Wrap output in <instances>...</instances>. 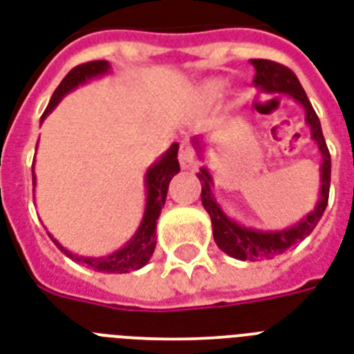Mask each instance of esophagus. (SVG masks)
I'll return each instance as SVG.
<instances>
[{"label": "esophagus", "mask_w": 354, "mask_h": 354, "mask_svg": "<svg viewBox=\"0 0 354 354\" xmlns=\"http://www.w3.org/2000/svg\"><path fill=\"white\" fill-rule=\"evenodd\" d=\"M179 164L183 169L194 168V164H196V151H194V147L186 140L180 142L179 146Z\"/></svg>", "instance_id": "34e87169"}]
</instances>
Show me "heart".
<instances>
[{"label": "heart", "mask_w": 354, "mask_h": 354, "mask_svg": "<svg viewBox=\"0 0 354 354\" xmlns=\"http://www.w3.org/2000/svg\"><path fill=\"white\" fill-rule=\"evenodd\" d=\"M223 81H210V83L205 84V92H207V95H212V97H216V95H220L221 92H223Z\"/></svg>", "instance_id": "heart-1"}]
</instances>
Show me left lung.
<instances>
[{"label": "left lung", "mask_w": 354, "mask_h": 354, "mask_svg": "<svg viewBox=\"0 0 354 354\" xmlns=\"http://www.w3.org/2000/svg\"><path fill=\"white\" fill-rule=\"evenodd\" d=\"M251 64L257 70L253 83L257 88L264 90L268 94H288L292 95L297 103L303 105L306 114V123L310 127L312 140L317 144V149L322 153V168H319V199H317L316 207L310 214H306L299 223H295L290 229H282V231H257V229H249V227L238 225L236 221L231 220L229 216L221 210V207L216 203L214 194H212V175L208 174L207 168L199 169L197 179L201 180V203L205 210L212 220V232H214V240L221 251L231 254L232 259L238 260H262V259H273L277 254L286 253L288 249L308 236L317 221L322 220L323 212L327 208L328 203V188H330V153L325 144L322 133V123L317 118L316 111L312 109L310 101L306 97L305 90L301 86L299 79L295 77V73L286 68V66L277 64L273 60L254 59ZM194 146L201 149L199 146V138H194Z\"/></svg>", "instance_id": "left-lung-1"}]
</instances>
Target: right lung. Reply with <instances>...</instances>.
Here are the masks:
<instances>
[{
  "instance_id": "1",
  "label": "right lung",
  "mask_w": 354,
  "mask_h": 354,
  "mask_svg": "<svg viewBox=\"0 0 354 354\" xmlns=\"http://www.w3.org/2000/svg\"><path fill=\"white\" fill-rule=\"evenodd\" d=\"M109 70H111V64L106 60H92V62H84V64H79L73 70H70V73L60 81V84L57 86L53 95H51L48 109L44 111L40 122H44V118L48 116L49 112L59 105V101L68 92H72L73 88H77L79 84L86 83L90 79L105 75ZM177 151H179V144H171L168 151L164 153L162 157L158 158L157 162L147 169L146 212H144V218H142L138 231L134 232V236L122 249H118V251H114L109 257H97V259L95 257H79V254L70 253L68 249L62 248L51 234H49V238L70 259H73L75 262H84L94 271H101V273H129V271L144 268L149 262V259H151L155 245H157V236H155L157 231L155 229H157V220L158 216H160V210H162L164 203H166L169 180L174 179V175L180 171ZM32 186H35V171H32Z\"/></svg>"
}]
</instances>
